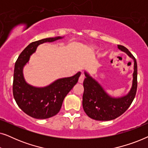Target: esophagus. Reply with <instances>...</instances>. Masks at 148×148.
I'll list each match as a JSON object with an SVG mask.
<instances>
[{"instance_id": "1", "label": "esophagus", "mask_w": 148, "mask_h": 148, "mask_svg": "<svg viewBox=\"0 0 148 148\" xmlns=\"http://www.w3.org/2000/svg\"><path fill=\"white\" fill-rule=\"evenodd\" d=\"M84 79H85V75H81L79 78V83H80V84H82V83L84 82Z\"/></svg>"}]
</instances>
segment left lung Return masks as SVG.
Here are the masks:
<instances>
[{
	"label": "left lung",
	"instance_id": "left-lung-1",
	"mask_svg": "<svg viewBox=\"0 0 148 148\" xmlns=\"http://www.w3.org/2000/svg\"><path fill=\"white\" fill-rule=\"evenodd\" d=\"M119 49L124 51L134 60L133 84L130 92L121 98H112L105 92L96 81L85 72L86 78L84 82L83 108L91 119L96 121H110L123 114L134 100L137 88V65L135 58L125 46L119 45Z\"/></svg>",
	"mask_w": 148,
	"mask_h": 148
}]
</instances>
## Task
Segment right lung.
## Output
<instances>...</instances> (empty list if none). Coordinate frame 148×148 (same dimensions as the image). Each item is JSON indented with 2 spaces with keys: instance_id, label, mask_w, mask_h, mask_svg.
<instances>
[{
  "instance_id": "add662e5",
  "label": "right lung",
  "mask_w": 148,
  "mask_h": 148,
  "mask_svg": "<svg viewBox=\"0 0 148 148\" xmlns=\"http://www.w3.org/2000/svg\"><path fill=\"white\" fill-rule=\"evenodd\" d=\"M62 38H49L30 43L20 54L14 69L13 94L18 106L29 116L45 119L54 116L61 108L64 98L78 82L81 73L70 77L59 79L45 88H35L25 82L23 68L38 46Z\"/></svg>"
}]
</instances>
